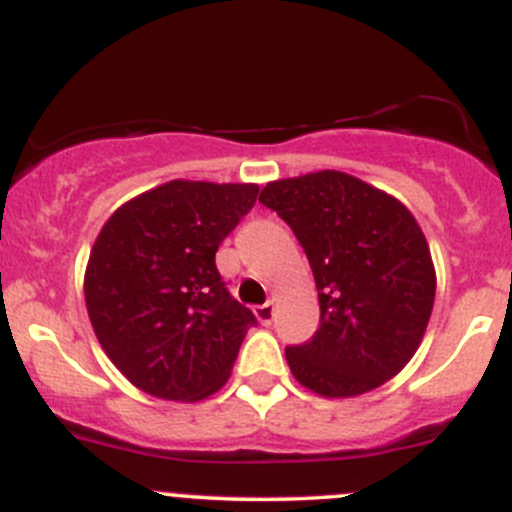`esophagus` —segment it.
Segmentation results:
<instances>
[{
  "instance_id": "1",
  "label": "esophagus",
  "mask_w": 512,
  "mask_h": 512,
  "mask_svg": "<svg viewBox=\"0 0 512 512\" xmlns=\"http://www.w3.org/2000/svg\"><path fill=\"white\" fill-rule=\"evenodd\" d=\"M255 317L260 319L262 324H270L272 317H275V302L257 304V307H255Z\"/></svg>"
}]
</instances>
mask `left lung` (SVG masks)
Wrapping results in <instances>:
<instances>
[{"label": "left lung", "instance_id": "8db88e82", "mask_svg": "<svg viewBox=\"0 0 512 512\" xmlns=\"http://www.w3.org/2000/svg\"><path fill=\"white\" fill-rule=\"evenodd\" d=\"M260 203L292 227L317 282L319 329L285 349L294 379L344 399L399 374L436 297L428 242L406 205L339 170L267 183Z\"/></svg>", "mask_w": 512, "mask_h": 512}]
</instances>
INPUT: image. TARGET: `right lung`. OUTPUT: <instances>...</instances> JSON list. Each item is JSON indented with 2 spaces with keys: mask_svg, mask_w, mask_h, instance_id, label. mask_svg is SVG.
I'll use <instances>...</instances> for the list:
<instances>
[{
  "mask_svg": "<svg viewBox=\"0 0 512 512\" xmlns=\"http://www.w3.org/2000/svg\"><path fill=\"white\" fill-rule=\"evenodd\" d=\"M252 183L170 180L116 210L84 277L103 352L146 394L200 401L230 379L255 314L227 292L220 242L255 205Z\"/></svg>",
  "mask_w": 512,
  "mask_h": 512,
  "instance_id": "obj_1",
  "label": "right lung"
}]
</instances>
